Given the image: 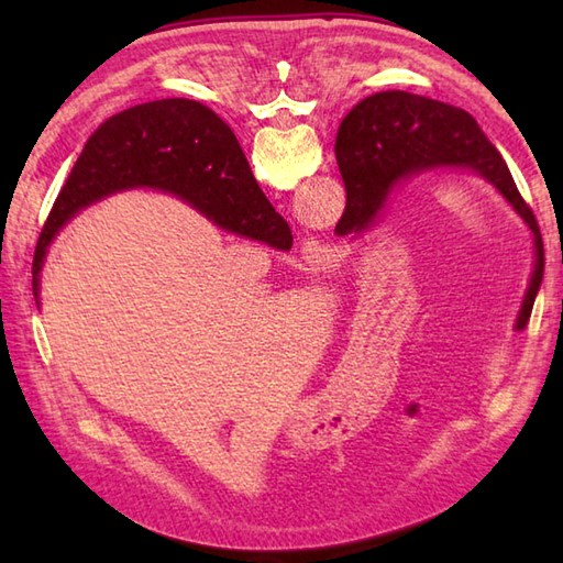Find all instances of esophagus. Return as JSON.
I'll return each mask as SVG.
<instances>
[{
    "label": "esophagus",
    "instance_id": "esophagus-1",
    "mask_svg": "<svg viewBox=\"0 0 563 563\" xmlns=\"http://www.w3.org/2000/svg\"><path fill=\"white\" fill-rule=\"evenodd\" d=\"M309 251H314V254H321V246H317V244H312V249Z\"/></svg>",
    "mask_w": 563,
    "mask_h": 563
}]
</instances>
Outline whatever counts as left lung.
<instances>
[{
    "label": "left lung",
    "mask_w": 563,
    "mask_h": 563,
    "mask_svg": "<svg viewBox=\"0 0 563 563\" xmlns=\"http://www.w3.org/2000/svg\"><path fill=\"white\" fill-rule=\"evenodd\" d=\"M336 162L345 184V210L336 234L367 230L385 206L389 188L418 172L464 166L494 184L534 234V273L518 317V327L528 324L544 275L540 224L525 206L506 159L470 113L406 91L373 93L343 118Z\"/></svg>",
    "instance_id": "8db88e82"
}]
</instances>
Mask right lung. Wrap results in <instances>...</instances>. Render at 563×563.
<instances>
[{
  "instance_id": "add662e5",
  "label": "right lung",
  "mask_w": 563,
  "mask_h": 563,
  "mask_svg": "<svg viewBox=\"0 0 563 563\" xmlns=\"http://www.w3.org/2000/svg\"><path fill=\"white\" fill-rule=\"evenodd\" d=\"M133 186L166 188L224 230L292 246L288 222L263 196L230 125L198 101L162 99L109 118L87 140L35 244L33 292L63 224L91 200Z\"/></svg>"
}]
</instances>
